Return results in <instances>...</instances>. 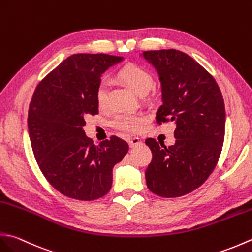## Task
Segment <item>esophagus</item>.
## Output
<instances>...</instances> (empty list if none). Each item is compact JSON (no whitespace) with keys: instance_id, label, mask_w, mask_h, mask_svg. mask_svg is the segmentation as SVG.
<instances>
[{"instance_id":"1","label":"esophagus","mask_w":252,"mask_h":252,"mask_svg":"<svg viewBox=\"0 0 252 252\" xmlns=\"http://www.w3.org/2000/svg\"><path fill=\"white\" fill-rule=\"evenodd\" d=\"M141 143H142V140L139 139V137H131V139H129L130 147H135L137 145H140Z\"/></svg>"}]
</instances>
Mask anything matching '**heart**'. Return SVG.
<instances>
[{
  "mask_svg": "<svg viewBox=\"0 0 252 252\" xmlns=\"http://www.w3.org/2000/svg\"><path fill=\"white\" fill-rule=\"evenodd\" d=\"M118 76L125 82L131 90L137 95H146L154 85V78L149 70L137 64H126L120 68ZM109 94V82L106 78H101L97 85L96 101L100 108L105 107L108 102ZM147 119V116L143 112L135 113H119L113 117L111 121L112 126L123 132L136 133L141 130L142 125Z\"/></svg>",
  "mask_w": 252,
  "mask_h": 252,
  "instance_id": "heart-1",
  "label": "heart"
}]
</instances>
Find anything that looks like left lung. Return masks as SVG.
I'll use <instances>...</instances> for the list:
<instances>
[{
  "mask_svg": "<svg viewBox=\"0 0 252 252\" xmlns=\"http://www.w3.org/2000/svg\"><path fill=\"white\" fill-rule=\"evenodd\" d=\"M161 87L156 121L176 123L174 145L147 139L153 154L146 185L162 198L190 193L218 164L225 135L224 99L214 77L188 54L175 49L144 51Z\"/></svg>",
  "mask_w": 252,
  "mask_h": 252,
  "instance_id": "obj_1",
  "label": "left lung"
}]
</instances>
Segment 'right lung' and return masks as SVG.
<instances>
[{
	"label": "right lung",
	"mask_w": 252,
	"mask_h": 252,
	"mask_svg": "<svg viewBox=\"0 0 252 252\" xmlns=\"http://www.w3.org/2000/svg\"><path fill=\"white\" fill-rule=\"evenodd\" d=\"M123 61L109 54L68 57L39 83L28 111V132L39 168L68 198L92 201L108 193L112 168L129 145L117 136L98 145L83 127L97 115L96 90L102 73Z\"/></svg>",
	"instance_id": "obj_1"
}]
</instances>
